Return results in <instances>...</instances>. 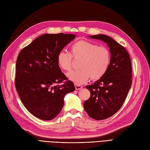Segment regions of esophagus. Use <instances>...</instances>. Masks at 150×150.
<instances>
[{
	"label": "esophagus",
	"instance_id": "34e87169",
	"mask_svg": "<svg viewBox=\"0 0 150 150\" xmlns=\"http://www.w3.org/2000/svg\"><path fill=\"white\" fill-rule=\"evenodd\" d=\"M74 86H75V87H76V90H80V89H81L82 88V86H81V85H79V84H74Z\"/></svg>",
	"mask_w": 150,
	"mask_h": 150
}]
</instances>
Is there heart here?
Segmentation results:
<instances>
[{
  "label": "heart",
  "instance_id": "obj_1",
  "mask_svg": "<svg viewBox=\"0 0 150 150\" xmlns=\"http://www.w3.org/2000/svg\"><path fill=\"white\" fill-rule=\"evenodd\" d=\"M73 58L80 60L79 70L71 71L67 76L77 84L91 79L97 81L106 73L111 62V53L106 46H99L87 40H79L71 46V52L61 51L57 56L60 68L66 71L72 69Z\"/></svg>",
  "mask_w": 150,
  "mask_h": 150
}]
</instances>
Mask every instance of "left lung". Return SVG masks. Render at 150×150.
I'll return each mask as SVG.
<instances>
[{
    "instance_id": "left-lung-1",
    "label": "left lung",
    "mask_w": 150,
    "mask_h": 150,
    "mask_svg": "<svg viewBox=\"0 0 150 150\" xmlns=\"http://www.w3.org/2000/svg\"><path fill=\"white\" fill-rule=\"evenodd\" d=\"M100 40L109 46L111 62L106 73L100 79L86 87L91 92L84 108L90 117L104 120L118 111L125 102L132 86V63L125 48L105 35L90 36Z\"/></svg>"
}]
</instances>
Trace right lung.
Segmentation results:
<instances>
[{
  "instance_id": "add662e5",
  "label": "right lung",
  "mask_w": 150,
  "mask_h": 150,
  "mask_svg": "<svg viewBox=\"0 0 150 150\" xmlns=\"http://www.w3.org/2000/svg\"><path fill=\"white\" fill-rule=\"evenodd\" d=\"M75 37L63 33L44 34L18 55L15 87L25 107L40 119H53L63 107L64 96L75 91L57 61L58 53Z\"/></svg>"
}]
</instances>
